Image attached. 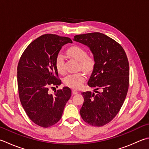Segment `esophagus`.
I'll use <instances>...</instances> for the list:
<instances>
[{
    "label": "esophagus",
    "instance_id": "34e87169",
    "mask_svg": "<svg viewBox=\"0 0 149 149\" xmlns=\"http://www.w3.org/2000/svg\"><path fill=\"white\" fill-rule=\"evenodd\" d=\"M72 94H73V95H76V94L78 93V91L77 90V89H72Z\"/></svg>",
    "mask_w": 149,
    "mask_h": 149
}]
</instances>
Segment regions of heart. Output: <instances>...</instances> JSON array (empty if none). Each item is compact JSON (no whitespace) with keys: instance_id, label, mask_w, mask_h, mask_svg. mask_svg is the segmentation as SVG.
<instances>
[{"instance_id":"1","label":"heart","mask_w":149,"mask_h":149,"mask_svg":"<svg viewBox=\"0 0 149 149\" xmlns=\"http://www.w3.org/2000/svg\"><path fill=\"white\" fill-rule=\"evenodd\" d=\"M67 54L76 61L79 62V67L86 72H89L93 70L96 64V60L93 55H87L86 50L80 46H72L67 50ZM56 67L60 73H63L65 71L64 69V60L63 56L58 54L55 61ZM86 77L84 74L78 72L75 74L67 75L64 78L63 82L65 86L70 88L77 89L82 86L85 80Z\"/></svg>"}]
</instances>
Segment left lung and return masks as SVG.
<instances>
[{
	"mask_svg": "<svg viewBox=\"0 0 149 149\" xmlns=\"http://www.w3.org/2000/svg\"><path fill=\"white\" fill-rule=\"evenodd\" d=\"M73 40L85 45L96 60L88 84L95 93H82L84 99L80 110L86 123L102 127L118 113L124 103L129 86V63L120 44L99 32L77 35ZM100 89V92H97Z\"/></svg>",
	"mask_w": 149,
	"mask_h": 149,
	"instance_id": "left-lung-1",
	"label": "left lung"
}]
</instances>
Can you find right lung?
Masks as SVG:
<instances>
[{
	"label": "right lung",
	"mask_w": 149,
	"mask_h": 149,
	"mask_svg": "<svg viewBox=\"0 0 149 149\" xmlns=\"http://www.w3.org/2000/svg\"><path fill=\"white\" fill-rule=\"evenodd\" d=\"M71 39L55 34H44L26 47L17 66L19 99L29 118L41 127L47 128L60 120L71 95L68 87L50 94V86H60L55 61L64 45ZM53 88V87H52Z\"/></svg>",
	"instance_id": "add662e5"
}]
</instances>
